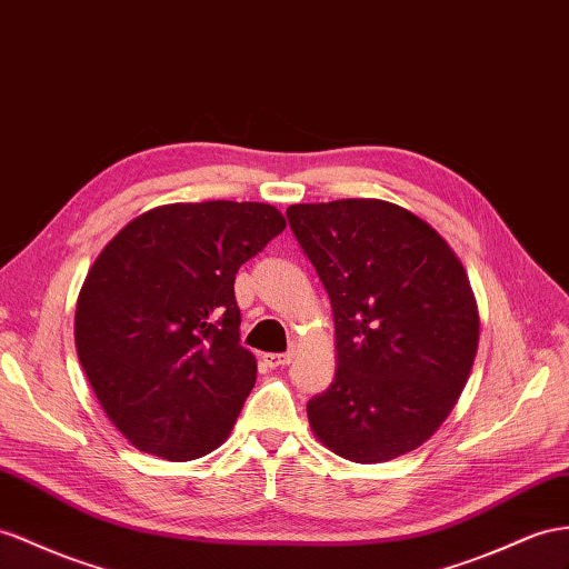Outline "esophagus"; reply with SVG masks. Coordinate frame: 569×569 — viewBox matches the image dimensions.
I'll return each instance as SVG.
<instances>
[{
	"mask_svg": "<svg viewBox=\"0 0 569 569\" xmlns=\"http://www.w3.org/2000/svg\"><path fill=\"white\" fill-rule=\"evenodd\" d=\"M290 360H293V353H264V366L271 370L288 366Z\"/></svg>",
	"mask_w": 569,
	"mask_h": 569,
	"instance_id": "obj_1",
	"label": "esophagus"
}]
</instances>
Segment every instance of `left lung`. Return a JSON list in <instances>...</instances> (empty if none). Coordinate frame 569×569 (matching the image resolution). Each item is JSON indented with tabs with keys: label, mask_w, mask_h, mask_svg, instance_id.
Masks as SVG:
<instances>
[{
	"label": "left lung",
	"mask_w": 569,
	"mask_h": 569,
	"mask_svg": "<svg viewBox=\"0 0 569 569\" xmlns=\"http://www.w3.org/2000/svg\"><path fill=\"white\" fill-rule=\"evenodd\" d=\"M286 216L337 329V375L308 401L312 432L356 463L413 451L473 368L480 319L459 257L423 218L382 199L293 203Z\"/></svg>",
	"instance_id": "left-lung-1"
}]
</instances>
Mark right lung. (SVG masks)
I'll list each match as a JSON object with an SVG mask.
<instances>
[{
    "instance_id": "add662e5",
    "label": "right lung",
    "mask_w": 569,
    "mask_h": 569,
    "mask_svg": "<svg viewBox=\"0 0 569 569\" xmlns=\"http://www.w3.org/2000/svg\"><path fill=\"white\" fill-rule=\"evenodd\" d=\"M283 228L271 203H166L93 261L77 300V353L137 449L189 461L226 442L257 380L240 346L236 273Z\"/></svg>"
}]
</instances>
